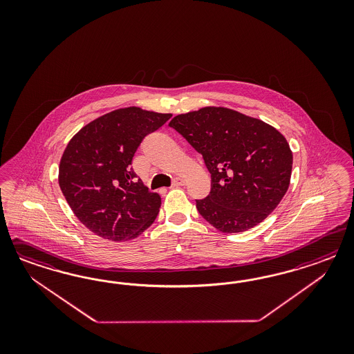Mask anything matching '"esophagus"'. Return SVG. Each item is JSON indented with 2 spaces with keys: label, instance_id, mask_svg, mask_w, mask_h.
<instances>
[{
  "label": "esophagus",
  "instance_id": "1",
  "mask_svg": "<svg viewBox=\"0 0 354 354\" xmlns=\"http://www.w3.org/2000/svg\"><path fill=\"white\" fill-rule=\"evenodd\" d=\"M184 184H185V180H184L183 178H176V179L172 182L171 188H176V187L184 185Z\"/></svg>",
  "mask_w": 354,
  "mask_h": 354
}]
</instances>
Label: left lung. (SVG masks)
I'll use <instances>...</instances> for the list:
<instances>
[{
  "instance_id": "8db88e82",
  "label": "left lung",
  "mask_w": 354,
  "mask_h": 354,
  "mask_svg": "<svg viewBox=\"0 0 354 354\" xmlns=\"http://www.w3.org/2000/svg\"><path fill=\"white\" fill-rule=\"evenodd\" d=\"M169 126L203 154L212 191L196 200V207L218 231L237 234L253 228L284 197L293 156L272 126L221 106L179 114Z\"/></svg>"
}]
</instances>
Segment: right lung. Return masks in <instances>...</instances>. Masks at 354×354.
I'll return each mask as SVG.
<instances>
[{"label":"right lung","mask_w":354,"mask_h":354,"mask_svg":"<svg viewBox=\"0 0 354 354\" xmlns=\"http://www.w3.org/2000/svg\"><path fill=\"white\" fill-rule=\"evenodd\" d=\"M171 114L131 106L92 120L68 141L58 183L67 204L89 231L111 241L141 235L157 218L161 197L131 167L142 139Z\"/></svg>","instance_id":"obj_1"}]
</instances>
